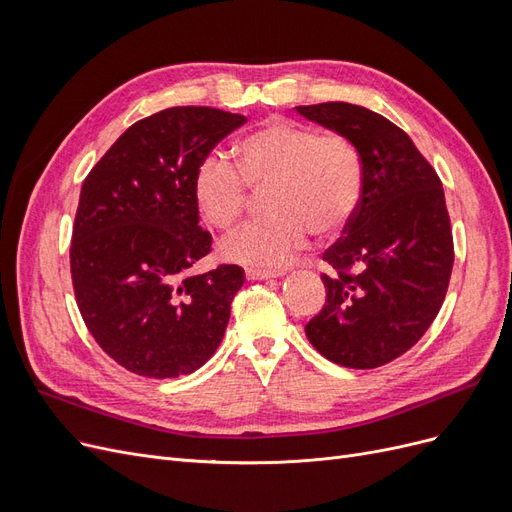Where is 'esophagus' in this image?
<instances>
[{"instance_id": "esophagus-1", "label": "esophagus", "mask_w": 512, "mask_h": 512, "mask_svg": "<svg viewBox=\"0 0 512 512\" xmlns=\"http://www.w3.org/2000/svg\"><path fill=\"white\" fill-rule=\"evenodd\" d=\"M280 275H284L282 269H260V267L245 269L247 280H271V277H280Z\"/></svg>"}]
</instances>
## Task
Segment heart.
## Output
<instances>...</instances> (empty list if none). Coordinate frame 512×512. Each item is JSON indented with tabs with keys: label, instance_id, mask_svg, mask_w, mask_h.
<instances>
[{
	"label": "heart",
	"instance_id": "b5f03b06",
	"mask_svg": "<svg viewBox=\"0 0 512 512\" xmlns=\"http://www.w3.org/2000/svg\"><path fill=\"white\" fill-rule=\"evenodd\" d=\"M239 170L222 153H207L192 177L196 209L209 226L230 228L250 188H265L269 213L243 224L220 245L226 260L275 269L318 237L342 232L359 209L365 166L359 147L342 132L286 117L262 121L235 143Z\"/></svg>",
	"mask_w": 512,
	"mask_h": 512
}]
</instances>
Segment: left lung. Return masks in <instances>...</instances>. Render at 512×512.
Listing matches in <instances>:
<instances>
[{
  "instance_id": "obj_1",
  "label": "left lung",
  "mask_w": 512,
  "mask_h": 512,
  "mask_svg": "<svg viewBox=\"0 0 512 512\" xmlns=\"http://www.w3.org/2000/svg\"><path fill=\"white\" fill-rule=\"evenodd\" d=\"M309 121L359 147V209L322 260L327 301L305 324L312 346L350 369H374L408 352L431 327L453 271V230L442 181L393 121L348 102L297 106Z\"/></svg>"
}]
</instances>
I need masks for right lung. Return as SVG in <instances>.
<instances>
[{
	"label": "right lung",
	"instance_id": "add662e5",
	"mask_svg": "<svg viewBox=\"0 0 512 512\" xmlns=\"http://www.w3.org/2000/svg\"><path fill=\"white\" fill-rule=\"evenodd\" d=\"M247 119L211 106H173L136 121L83 181L70 273L79 312L115 363L177 378L218 350L243 269L192 273L211 252L198 226V162Z\"/></svg>",
	"mask_w": 512,
	"mask_h": 512
}]
</instances>
